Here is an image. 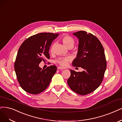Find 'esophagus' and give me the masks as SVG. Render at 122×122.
Listing matches in <instances>:
<instances>
[{"instance_id":"obj_1","label":"esophagus","mask_w":122,"mask_h":122,"mask_svg":"<svg viewBox=\"0 0 122 122\" xmlns=\"http://www.w3.org/2000/svg\"><path fill=\"white\" fill-rule=\"evenodd\" d=\"M57 69H64V68H63V67H58V68H57Z\"/></svg>"}]
</instances>
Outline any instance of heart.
I'll return each instance as SVG.
<instances>
[{
	"label": "heart",
	"instance_id": "obj_1",
	"mask_svg": "<svg viewBox=\"0 0 122 122\" xmlns=\"http://www.w3.org/2000/svg\"><path fill=\"white\" fill-rule=\"evenodd\" d=\"M62 41L64 45L67 47H68L69 46H73L74 44V41L73 39L70 36H65L64 37H63L62 39ZM54 46L52 45L51 48V51L52 52L53 50ZM70 57L67 56L64 57H61L58 58L57 60V62L60 65L62 66H66L67 65L68 62L70 60Z\"/></svg>",
	"mask_w": 122,
	"mask_h": 122
}]
</instances>
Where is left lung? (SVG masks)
<instances>
[{"label": "left lung", "instance_id": "1", "mask_svg": "<svg viewBox=\"0 0 122 122\" xmlns=\"http://www.w3.org/2000/svg\"><path fill=\"white\" fill-rule=\"evenodd\" d=\"M73 34L78 39L79 44L72 65L81 67L84 71L70 70L67 83L76 93L86 95L97 88L103 80L107 68L105 51L100 40L92 34L83 30Z\"/></svg>", "mask_w": 122, "mask_h": 122}]
</instances>
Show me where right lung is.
<instances>
[{
	"instance_id": "right-lung-1",
	"label": "right lung",
	"mask_w": 122,
	"mask_h": 122,
	"mask_svg": "<svg viewBox=\"0 0 122 122\" xmlns=\"http://www.w3.org/2000/svg\"><path fill=\"white\" fill-rule=\"evenodd\" d=\"M59 34L41 33L26 39L18 51L15 70L18 81L26 92L37 94L46 89L56 73L57 67L51 65L42 69L39 65L50 58L49 51Z\"/></svg>"
}]
</instances>
